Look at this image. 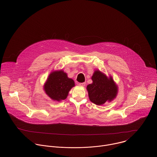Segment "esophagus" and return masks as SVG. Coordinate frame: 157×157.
Masks as SVG:
<instances>
[{
    "label": "esophagus",
    "mask_w": 157,
    "mask_h": 157,
    "mask_svg": "<svg viewBox=\"0 0 157 157\" xmlns=\"http://www.w3.org/2000/svg\"><path fill=\"white\" fill-rule=\"evenodd\" d=\"M79 85L80 86H85V82H82V83H79Z\"/></svg>",
    "instance_id": "1"
}]
</instances>
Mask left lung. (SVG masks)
<instances>
[{
  "instance_id": "obj_1",
  "label": "left lung",
  "mask_w": 157,
  "mask_h": 157,
  "mask_svg": "<svg viewBox=\"0 0 157 157\" xmlns=\"http://www.w3.org/2000/svg\"><path fill=\"white\" fill-rule=\"evenodd\" d=\"M92 83L86 87L92 102L101 105L106 101H112L116 98L118 89L111 76L108 78L101 71L96 70L92 76Z\"/></svg>"
}]
</instances>
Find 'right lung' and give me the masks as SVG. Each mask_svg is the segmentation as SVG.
Returning <instances> with one entry per match:
<instances>
[{"label": "right lung", "instance_id": "add662e5", "mask_svg": "<svg viewBox=\"0 0 157 157\" xmlns=\"http://www.w3.org/2000/svg\"><path fill=\"white\" fill-rule=\"evenodd\" d=\"M75 82L63 71H55L49 75L44 85L45 93L53 101H60L67 98Z\"/></svg>", "mask_w": 157, "mask_h": 157}]
</instances>
